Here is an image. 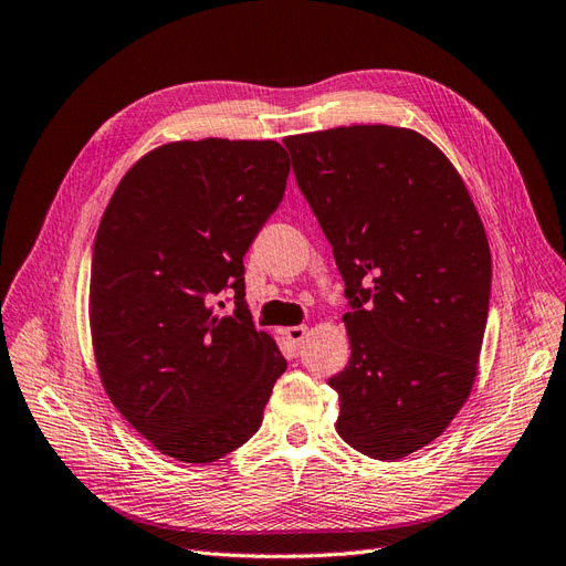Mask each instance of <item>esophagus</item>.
<instances>
[{
    "label": "esophagus",
    "mask_w": 566,
    "mask_h": 566,
    "mask_svg": "<svg viewBox=\"0 0 566 566\" xmlns=\"http://www.w3.org/2000/svg\"><path fill=\"white\" fill-rule=\"evenodd\" d=\"M306 335H308V327L306 325H294V327H284L282 329V337L289 344H294V346H298L303 339H306Z\"/></svg>",
    "instance_id": "34e87169"
}]
</instances>
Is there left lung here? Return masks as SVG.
Listing matches in <instances>:
<instances>
[{
    "mask_svg": "<svg viewBox=\"0 0 566 566\" xmlns=\"http://www.w3.org/2000/svg\"><path fill=\"white\" fill-rule=\"evenodd\" d=\"M296 184L332 243L352 311L339 438L395 461L440 438L478 373L492 260L481 217L438 145L399 126L286 136Z\"/></svg>",
    "mask_w": 566,
    "mask_h": 566,
    "instance_id": "obj_1",
    "label": "left lung"
}]
</instances>
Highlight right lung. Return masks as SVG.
Wrapping results in <instances>:
<instances>
[{
	"label": "right lung",
	"mask_w": 566,
	"mask_h": 566,
	"mask_svg": "<svg viewBox=\"0 0 566 566\" xmlns=\"http://www.w3.org/2000/svg\"><path fill=\"white\" fill-rule=\"evenodd\" d=\"M274 140L167 143L124 174L99 220L91 332L99 380L159 452L210 463L249 442L286 370L245 306L243 255L282 202ZM229 287L235 313L213 298Z\"/></svg>",
	"instance_id": "add662e5"
}]
</instances>
